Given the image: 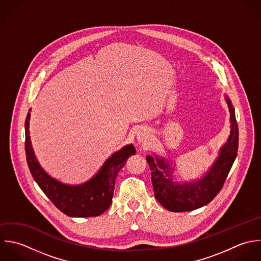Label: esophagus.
Wrapping results in <instances>:
<instances>
[{
  "mask_svg": "<svg viewBox=\"0 0 261 261\" xmlns=\"http://www.w3.org/2000/svg\"><path fill=\"white\" fill-rule=\"evenodd\" d=\"M149 138H150V136H149V133H148V131L146 129H141V130L138 131L137 139H138L139 142L145 144V143H147L149 141Z\"/></svg>",
  "mask_w": 261,
  "mask_h": 261,
  "instance_id": "1",
  "label": "esophagus"
}]
</instances>
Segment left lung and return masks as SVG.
<instances>
[{"instance_id":"left-lung-1","label":"left lung","mask_w":261,"mask_h":261,"mask_svg":"<svg viewBox=\"0 0 261 261\" xmlns=\"http://www.w3.org/2000/svg\"><path fill=\"white\" fill-rule=\"evenodd\" d=\"M225 99L230 112V135L221 147L219 156L202 177L191 181H176L171 160L155 153L146 155L154 196L166 210L174 213L194 211L208 204L221 191L236 160L239 142L235 109L227 94Z\"/></svg>"}]
</instances>
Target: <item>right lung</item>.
Here are the masks:
<instances>
[{
  "mask_svg": "<svg viewBox=\"0 0 261 261\" xmlns=\"http://www.w3.org/2000/svg\"><path fill=\"white\" fill-rule=\"evenodd\" d=\"M29 120L30 113L25 120L26 160L30 173L42 192L68 217L89 218L103 214L112 203L118 173L136 152L134 145L127 144L114 152L88 181L79 185L65 184L49 176L37 161L30 140Z\"/></svg>",
  "mask_w": 261,
  "mask_h": 261,
  "instance_id": "add662e5",
  "label": "right lung"
}]
</instances>
